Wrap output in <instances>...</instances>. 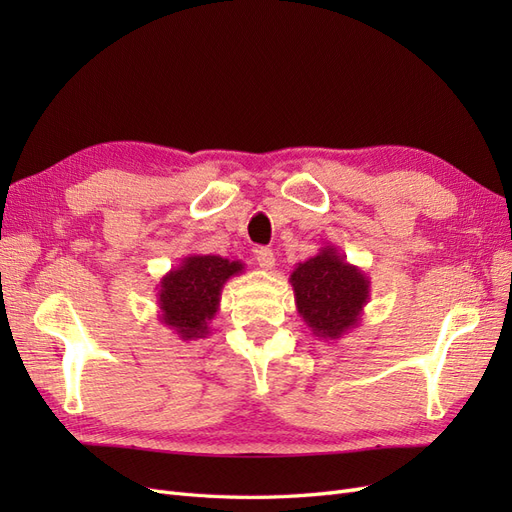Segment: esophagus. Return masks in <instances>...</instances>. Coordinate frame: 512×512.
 <instances>
[{
  "label": "esophagus",
  "mask_w": 512,
  "mask_h": 512,
  "mask_svg": "<svg viewBox=\"0 0 512 512\" xmlns=\"http://www.w3.org/2000/svg\"><path fill=\"white\" fill-rule=\"evenodd\" d=\"M256 260H258V265L262 269H267V271L275 267V254H273L271 247H258V250H256Z\"/></svg>",
  "instance_id": "1"
}]
</instances>
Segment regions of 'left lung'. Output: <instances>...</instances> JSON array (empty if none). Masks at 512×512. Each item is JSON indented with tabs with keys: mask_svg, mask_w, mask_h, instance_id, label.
<instances>
[{
	"mask_svg": "<svg viewBox=\"0 0 512 512\" xmlns=\"http://www.w3.org/2000/svg\"><path fill=\"white\" fill-rule=\"evenodd\" d=\"M288 282L297 312L314 337L335 342L361 324L371 282L335 245H324L316 256L299 262Z\"/></svg>",
	"mask_w": 512,
	"mask_h": 512,
	"instance_id": "1",
	"label": "left lung"
}]
</instances>
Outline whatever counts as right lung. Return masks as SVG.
I'll use <instances>...</instances> for the list:
<instances>
[{"mask_svg": "<svg viewBox=\"0 0 512 512\" xmlns=\"http://www.w3.org/2000/svg\"><path fill=\"white\" fill-rule=\"evenodd\" d=\"M245 265L241 260H230L211 254H188L175 269H170L158 290L160 322L173 329L183 342L207 337L209 322L220 309L224 284L239 273Z\"/></svg>", "mask_w": 512, "mask_h": 512, "instance_id": "obj_1", "label": "right lung"}]
</instances>
